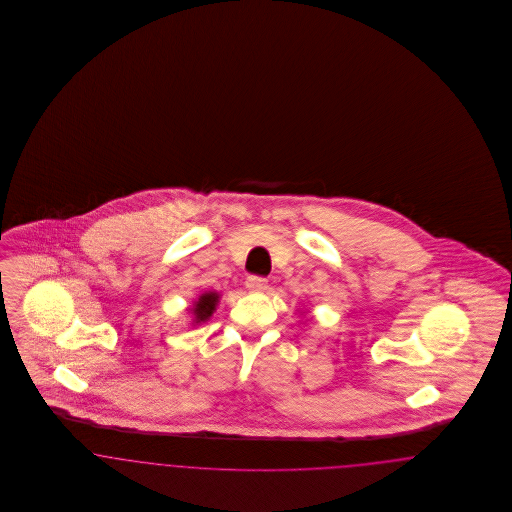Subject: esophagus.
I'll return each instance as SVG.
<instances>
[{
	"mask_svg": "<svg viewBox=\"0 0 512 512\" xmlns=\"http://www.w3.org/2000/svg\"><path fill=\"white\" fill-rule=\"evenodd\" d=\"M245 288L253 293L265 292L268 288V280L263 278V276H247Z\"/></svg>",
	"mask_w": 512,
	"mask_h": 512,
	"instance_id": "1",
	"label": "esophagus"
}]
</instances>
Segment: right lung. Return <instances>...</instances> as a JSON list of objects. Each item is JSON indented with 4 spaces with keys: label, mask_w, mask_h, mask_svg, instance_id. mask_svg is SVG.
Returning a JSON list of instances; mask_svg holds the SVG:
<instances>
[{
    "label": "right lung",
    "mask_w": 512,
    "mask_h": 512,
    "mask_svg": "<svg viewBox=\"0 0 512 512\" xmlns=\"http://www.w3.org/2000/svg\"><path fill=\"white\" fill-rule=\"evenodd\" d=\"M217 303H219V293H201L199 299L194 303V309H192V313H194V322L192 324H201V322H205V320L213 317V313L217 309Z\"/></svg>",
    "instance_id": "add662e5"
}]
</instances>
